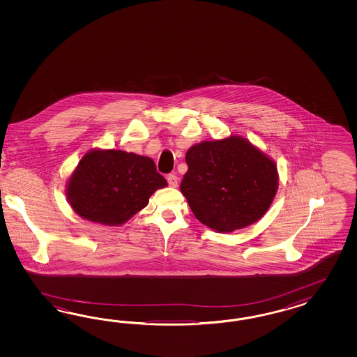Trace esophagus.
I'll list each match as a JSON object with an SVG mask.
<instances>
[{
    "mask_svg": "<svg viewBox=\"0 0 357 357\" xmlns=\"http://www.w3.org/2000/svg\"><path fill=\"white\" fill-rule=\"evenodd\" d=\"M178 176L175 174H169L167 175V183L170 184L172 187H178Z\"/></svg>",
    "mask_w": 357,
    "mask_h": 357,
    "instance_id": "obj_1",
    "label": "esophagus"
}]
</instances>
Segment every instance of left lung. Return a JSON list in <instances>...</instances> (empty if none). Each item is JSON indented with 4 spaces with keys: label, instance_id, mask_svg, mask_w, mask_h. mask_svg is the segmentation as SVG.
Returning a JSON list of instances; mask_svg holds the SVG:
<instances>
[{
    "label": "left lung",
    "instance_id": "8db88e82",
    "mask_svg": "<svg viewBox=\"0 0 357 357\" xmlns=\"http://www.w3.org/2000/svg\"><path fill=\"white\" fill-rule=\"evenodd\" d=\"M185 162L181 191L195 217L218 233L257 222L279 187L276 163L241 136L196 144Z\"/></svg>",
    "mask_w": 357,
    "mask_h": 357
}]
</instances>
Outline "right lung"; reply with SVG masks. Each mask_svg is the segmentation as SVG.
Returning <instances> with one entry per match:
<instances>
[{
    "instance_id": "obj_1",
    "label": "right lung",
    "mask_w": 357,
    "mask_h": 357,
    "mask_svg": "<svg viewBox=\"0 0 357 357\" xmlns=\"http://www.w3.org/2000/svg\"><path fill=\"white\" fill-rule=\"evenodd\" d=\"M167 185L149 157L115 149L87 151L66 184L77 215L107 227L126 224Z\"/></svg>"
}]
</instances>
